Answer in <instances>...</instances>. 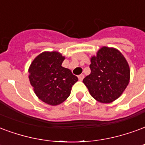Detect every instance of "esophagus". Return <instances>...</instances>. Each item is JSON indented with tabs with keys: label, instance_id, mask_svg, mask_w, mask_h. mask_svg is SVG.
Here are the masks:
<instances>
[{
	"label": "esophagus",
	"instance_id": "34e87169",
	"mask_svg": "<svg viewBox=\"0 0 145 145\" xmlns=\"http://www.w3.org/2000/svg\"><path fill=\"white\" fill-rule=\"evenodd\" d=\"M84 78V74H80V75H78V79H79V81H82Z\"/></svg>",
	"mask_w": 145,
	"mask_h": 145
}]
</instances>
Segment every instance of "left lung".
<instances>
[{"instance_id": "left-lung-1", "label": "left lung", "mask_w": 145, "mask_h": 145, "mask_svg": "<svg viewBox=\"0 0 145 145\" xmlns=\"http://www.w3.org/2000/svg\"><path fill=\"white\" fill-rule=\"evenodd\" d=\"M91 74L83 83L94 99L111 103L118 99L129 84L130 67L118 50L102 47L96 56L91 57Z\"/></svg>"}]
</instances>
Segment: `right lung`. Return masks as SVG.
<instances>
[{
    "instance_id": "right-lung-1",
    "label": "right lung",
    "mask_w": 145,
    "mask_h": 145,
    "mask_svg": "<svg viewBox=\"0 0 145 145\" xmlns=\"http://www.w3.org/2000/svg\"><path fill=\"white\" fill-rule=\"evenodd\" d=\"M64 58L57 51H45L37 55L29 67V80L34 93L50 105L64 102L78 81L71 70L61 66Z\"/></svg>"
}]
</instances>
